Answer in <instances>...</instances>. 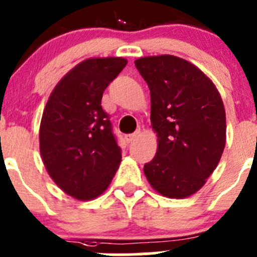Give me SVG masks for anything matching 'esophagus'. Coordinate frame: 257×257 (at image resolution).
Instances as JSON below:
<instances>
[{"mask_svg": "<svg viewBox=\"0 0 257 257\" xmlns=\"http://www.w3.org/2000/svg\"><path fill=\"white\" fill-rule=\"evenodd\" d=\"M138 136H139V132H134V133L132 134H125V136H124V139H125L126 143H131V142L134 141Z\"/></svg>", "mask_w": 257, "mask_h": 257, "instance_id": "34e87169", "label": "esophagus"}]
</instances>
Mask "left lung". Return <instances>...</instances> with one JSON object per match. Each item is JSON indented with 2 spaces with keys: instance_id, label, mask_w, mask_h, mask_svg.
I'll list each match as a JSON object with an SVG mask.
<instances>
[{
  "instance_id": "left-lung-1",
  "label": "left lung",
  "mask_w": 257,
  "mask_h": 257,
  "mask_svg": "<svg viewBox=\"0 0 257 257\" xmlns=\"http://www.w3.org/2000/svg\"><path fill=\"white\" fill-rule=\"evenodd\" d=\"M134 63L149 87L158 136L157 154L144 174L162 195L188 198L205 184L224 152V103L214 83L185 59L163 54Z\"/></svg>"
}]
</instances>
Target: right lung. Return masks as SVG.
<instances>
[{"mask_svg": "<svg viewBox=\"0 0 257 257\" xmlns=\"http://www.w3.org/2000/svg\"><path fill=\"white\" fill-rule=\"evenodd\" d=\"M126 63L121 57L80 62L54 87L43 110V164L54 183L78 200L104 193L120 164L121 150L102 97Z\"/></svg>", "mask_w": 257, "mask_h": 257, "instance_id": "add662e5", "label": "right lung"}]
</instances>
